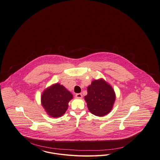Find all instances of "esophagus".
<instances>
[{
  "label": "esophagus",
  "mask_w": 160,
  "mask_h": 160,
  "mask_svg": "<svg viewBox=\"0 0 160 160\" xmlns=\"http://www.w3.org/2000/svg\"><path fill=\"white\" fill-rule=\"evenodd\" d=\"M76 98H82V93H77L76 94Z\"/></svg>",
  "instance_id": "obj_1"
}]
</instances>
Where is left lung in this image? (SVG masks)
Here are the masks:
<instances>
[{
    "label": "left lung",
    "instance_id": "left-lung-1",
    "mask_svg": "<svg viewBox=\"0 0 160 160\" xmlns=\"http://www.w3.org/2000/svg\"><path fill=\"white\" fill-rule=\"evenodd\" d=\"M116 95L112 87L100 78L95 80L88 87V94L84 97L90 112L97 116H106L112 110Z\"/></svg>",
    "mask_w": 160,
    "mask_h": 160
}]
</instances>
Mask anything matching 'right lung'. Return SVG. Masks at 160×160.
Returning <instances> with one entry per match:
<instances>
[{
  "instance_id": "1",
  "label": "right lung",
  "mask_w": 160,
  "mask_h": 160,
  "mask_svg": "<svg viewBox=\"0 0 160 160\" xmlns=\"http://www.w3.org/2000/svg\"><path fill=\"white\" fill-rule=\"evenodd\" d=\"M72 93L59 83L54 84L46 89L41 95V104L52 118H59L66 112Z\"/></svg>"
}]
</instances>
